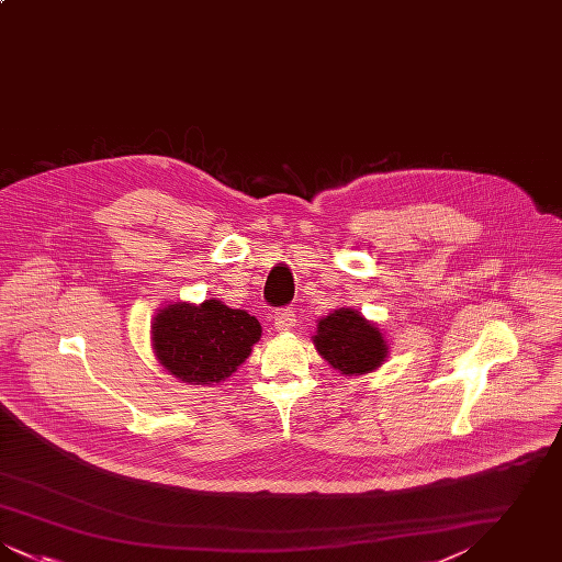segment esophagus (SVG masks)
Returning a JSON list of instances; mask_svg holds the SVG:
<instances>
[{"instance_id":"34e87169","label":"esophagus","mask_w":562,"mask_h":562,"mask_svg":"<svg viewBox=\"0 0 562 562\" xmlns=\"http://www.w3.org/2000/svg\"><path fill=\"white\" fill-rule=\"evenodd\" d=\"M294 312L291 307H284V310H278L276 312V316H273V326H276V330L278 333H286V330H291L294 326Z\"/></svg>"}]
</instances>
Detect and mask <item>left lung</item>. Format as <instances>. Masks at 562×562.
Segmentation results:
<instances>
[{"instance_id":"obj_1","label":"left lung","mask_w":562,"mask_h":562,"mask_svg":"<svg viewBox=\"0 0 562 562\" xmlns=\"http://www.w3.org/2000/svg\"><path fill=\"white\" fill-rule=\"evenodd\" d=\"M312 341L322 358L346 376L373 373L390 353V344L376 322L367 321L351 307H337L318 318Z\"/></svg>"}]
</instances>
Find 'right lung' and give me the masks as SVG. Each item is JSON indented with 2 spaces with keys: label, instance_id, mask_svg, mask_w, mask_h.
I'll return each instance as SVG.
<instances>
[{
  "label": "right lung",
  "instance_id": "obj_1",
  "mask_svg": "<svg viewBox=\"0 0 562 562\" xmlns=\"http://www.w3.org/2000/svg\"><path fill=\"white\" fill-rule=\"evenodd\" d=\"M151 348L161 369L191 385H214L236 373L261 339V324L218 299L177 301L151 318Z\"/></svg>",
  "mask_w": 562,
  "mask_h": 562
}]
</instances>
